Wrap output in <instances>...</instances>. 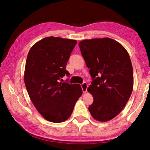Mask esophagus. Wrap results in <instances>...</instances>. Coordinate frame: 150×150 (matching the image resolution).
<instances>
[{"label":"esophagus","instance_id":"1","mask_svg":"<svg viewBox=\"0 0 150 150\" xmlns=\"http://www.w3.org/2000/svg\"><path fill=\"white\" fill-rule=\"evenodd\" d=\"M81 88H82V91H83V93H86V92L87 91V89H88V84L86 82H83L82 84H81Z\"/></svg>","mask_w":150,"mask_h":150}]
</instances>
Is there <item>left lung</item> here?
I'll use <instances>...</instances> for the list:
<instances>
[{
  "instance_id": "8db88e82",
  "label": "left lung",
  "mask_w": 150,
  "mask_h": 150,
  "mask_svg": "<svg viewBox=\"0 0 150 150\" xmlns=\"http://www.w3.org/2000/svg\"><path fill=\"white\" fill-rule=\"evenodd\" d=\"M79 46L93 80L88 90L93 102L88 110L97 120H110L122 110L132 93L133 73L129 54L110 38L83 40Z\"/></svg>"
}]
</instances>
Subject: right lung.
<instances>
[{"label": "right lung", "mask_w": 150, "mask_h": 150, "mask_svg": "<svg viewBox=\"0 0 150 150\" xmlns=\"http://www.w3.org/2000/svg\"><path fill=\"white\" fill-rule=\"evenodd\" d=\"M77 40L46 37L35 43L28 54L24 83L30 99L46 120L59 123L71 116L82 94L81 86L62 82L69 73L66 66Z\"/></svg>", "instance_id": "right-lung-1"}]
</instances>
